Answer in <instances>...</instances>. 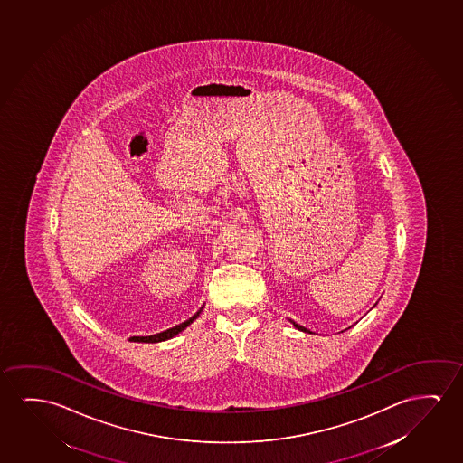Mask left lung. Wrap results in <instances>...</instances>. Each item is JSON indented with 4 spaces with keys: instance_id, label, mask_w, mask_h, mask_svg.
Returning a JSON list of instances; mask_svg holds the SVG:
<instances>
[{
    "instance_id": "obj_1",
    "label": "left lung",
    "mask_w": 463,
    "mask_h": 463,
    "mask_svg": "<svg viewBox=\"0 0 463 463\" xmlns=\"http://www.w3.org/2000/svg\"><path fill=\"white\" fill-rule=\"evenodd\" d=\"M293 326H297V328H298V330H301V332L311 333L309 332V330H307V328H305V326H298V324H295V322H293Z\"/></svg>"
}]
</instances>
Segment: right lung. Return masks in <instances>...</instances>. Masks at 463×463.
I'll use <instances>...</instances> for the list:
<instances>
[{
    "instance_id": "right-lung-1",
    "label": "right lung",
    "mask_w": 463,
    "mask_h": 463,
    "mask_svg": "<svg viewBox=\"0 0 463 463\" xmlns=\"http://www.w3.org/2000/svg\"><path fill=\"white\" fill-rule=\"evenodd\" d=\"M202 309H200L198 313L194 314V316H192L189 320H185V322L179 324V326H173V328L166 330V332L156 333V335H152V336H133V338L130 339H133V341H137V343H160V341H166V339L176 336L177 333H181L183 330H185V328H187V326H189L190 324H192V322H194V320H195L196 317L200 316Z\"/></svg>"
}]
</instances>
